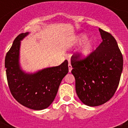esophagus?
<instances>
[{
    "mask_svg": "<svg viewBox=\"0 0 128 128\" xmlns=\"http://www.w3.org/2000/svg\"><path fill=\"white\" fill-rule=\"evenodd\" d=\"M68 71H69V72H71V71H72V65H71L70 63H68Z\"/></svg>",
    "mask_w": 128,
    "mask_h": 128,
    "instance_id": "1",
    "label": "esophagus"
}]
</instances>
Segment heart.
<instances>
[{"label":"heart","instance_id":"heart-1","mask_svg":"<svg viewBox=\"0 0 128 128\" xmlns=\"http://www.w3.org/2000/svg\"><path fill=\"white\" fill-rule=\"evenodd\" d=\"M87 37L88 36L86 34H80L76 38L75 40H74L75 45H80L84 41H86L83 43L80 51H79V56H80V58L82 60H85L91 55L94 50V48L95 44H96V42L93 38L88 39L86 40L87 39Z\"/></svg>","mask_w":128,"mask_h":128}]
</instances>
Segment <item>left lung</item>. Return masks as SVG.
Listing matches in <instances>:
<instances>
[{
	"label": "left lung",
	"instance_id": "8db88e82",
	"mask_svg": "<svg viewBox=\"0 0 128 128\" xmlns=\"http://www.w3.org/2000/svg\"><path fill=\"white\" fill-rule=\"evenodd\" d=\"M99 30L102 42L88 58L71 57L77 95L89 106L103 104L112 98L122 72L123 58L117 42L110 33Z\"/></svg>",
	"mask_w": 128,
	"mask_h": 128
}]
</instances>
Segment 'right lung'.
<instances>
[{"mask_svg":"<svg viewBox=\"0 0 128 128\" xmlns=\"http://www.w3.org/2000/svg\"><path fill=\"white\" fill-rule=\"evenodd\" d=\"M29 33L20 34L14 40L6 56V72L13 98L27 108L41 110L48 108L53 102L63 78L68 72V61L34 73L24 71L20 64V45Z\"/></svg>","mask_w":128,"mask_h":128,"instance_id":"add662e5","label":"right lung"}]
</instances>
